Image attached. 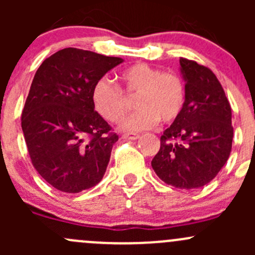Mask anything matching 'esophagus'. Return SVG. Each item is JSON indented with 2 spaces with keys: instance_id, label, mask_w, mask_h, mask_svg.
<instances>
[{
  "instance_id": "obj_1",
  "label": "esophagus",
  "mask_w": 255,
  "mask_h": 255,
  "mask_svg": "<svg viewBox=\"0 0 255 255\" xmlns=\"http://www.w3.org/2000/svg\"><path fill=\"white\" fill-rule=\"evenodd\" d=\"M121 138H122V139L134 140V139H138V138H139V135L135 134V133H123V134L121 135Z\"/></svg>"
}]
</instances>
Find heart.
<instances>
[{
	"instance_id": "b5f03b06",
	"label": "heart",
	"mask_w": 255,
	"mask_h": 255,
	"mask_svg": "<svg viewBox=\"0 0 255 255\" xmlns=\"http://www.w3.org/2000/svg\"><path fill=\"white\" fill-rule=\"evenodd\" d=\"M120 89L109 79L101 78L94 84L91 101L95 111L107 122L117 123L127 111L123 94L132 96L137 110L121 122L127 132L153 128L159 120L164 123L175 121L185 107L186 87L181 76L174 71H160L145 63H135L121 71Z\"/></svg>"
}]
</instances>
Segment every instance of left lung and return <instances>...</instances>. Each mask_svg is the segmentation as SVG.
<instances>
[{
    "instance_id": "1",
    "label": "left lung",
    "mask_w": 255,
    "mask_h": 255,
    "mask_svg": "<svg viewBox=\"0 0 255 255\" xmlns=\"http://www.w3.org/2000/svg\"><path fill=\"white\" fill-rule=\"evenodd\" d=\"M186 87L181 115L160 137L151 160L159 179L176 189L205 186L228 160L232 149V110L215 74L180 58Z\"/></svg>"
}]
</instances>
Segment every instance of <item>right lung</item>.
Listing matches in <instances>:
<instances>
[{"mask_svg":"<svg viewBox=\"0 0 255 255\" xmlns=\"http://www.w3.org/2000/svg\"><path fill=\"white\" fill-rule=\"evenodd\" d=\"M122 61L65 48L35 73L22 111V130L33 166L59 191L78 194L105 175L118 135L95 111L91 90Z\"/></svg>","mask_w":255,"mask_h":255,"instance_id":"1","label":"right lung"}]
</instances>
